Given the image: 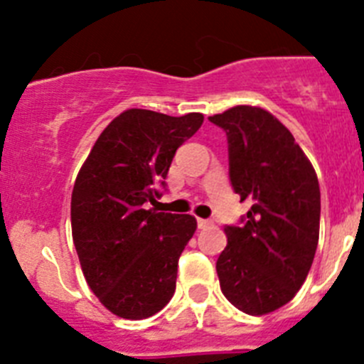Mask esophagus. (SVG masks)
<instances>
[{"mask_svg": "<svg viewBox=\"0 0 364 364\" xmlns=\"http://www.w3.org/2000/svg\"><path fill=\"white\" fill-rule=\"evenodd\" d=\"M197 224L200 230H205V228L211 226V220H208V218H197Z\"/></svg>", "mask_w": 364, "mask_h": 364, "instance_id": "34e87169", "label": "esophagus"}]
</instances>
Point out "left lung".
Here are the masks:
<instances>
[{
  "label": "left lung",
  "instance_id": "8db88e82",
  "mask_svg": "<svg viewBox=\"0 0 364 364\" xmlns=\"http://www.w3.org/2000/svg\"><path fill=\"white\" fill-rule=\"evenodd\" d=\"M210 122L226 131L235 193L252 200L242 226L224 228L220 290L244 314H272L295 297L314 262L319 180L294 134L266 109L237 105Z\"/></svg>",
  "mask_w": 364,
  "mask_h": 364
}]
</instances>
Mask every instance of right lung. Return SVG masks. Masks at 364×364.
Wrapping results in <instances>:
<instances>
[{
  "label": "right lung",
  "mask_w": 364,
  "mask_h": 364,
  "mask_svg": "<svg viewBox=\"0 0 364 364\" xmlns=\"http://www.w3.org/2000/svg\"><path fill=\"white\" fill-rule=\"evenodd\" d=\"M202 122L200 112L127 109L102 131L76 176L70 226L82 272L122 319H147L175 294L178 257L197 220L146 210V202L159 197L176 149Z\"/></svg>",
  "instance_id": "add662e5"
}]
</instances>
